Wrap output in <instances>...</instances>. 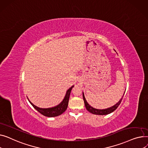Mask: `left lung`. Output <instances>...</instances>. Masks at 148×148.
<instances>
[{"label":"left lung","instance_id":"1","mask_svg":"<svg viewBox=\"0 0 148 148\" xmlns=\"http://www.w3.org/2000/svg\"><path fill=\"white\" fill-rule=\"evenodd\" d=\"M115 51V50H114ZM116 52V51H115ZM125 93V92H124ZM82 94H83V99H84V103H85V108L86 109V110H87L88 112H90V113H91V114H94V115H108V114H110V113L113 112L114 110H115L119 106V105H120V103L121 102V101H122L123 100V96L122 97V98H121L120 99V100L117 103H116L115 105L112 106L110 108H108L107 109H95V108H94L93 107L91 106L88 103V102L86 101V99H85V95H84V92H82Z\"/></svg>","mask_w":148,"mask_h":148}]
</instances>
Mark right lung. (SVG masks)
<instances>
[{
	"instance_id": "obj_1",
	"label": "right lung",
	"mask_w": 148,
	"mask_h": 148,
	"mask_svg": "<svg viewBox=\"0 0 148 148\" xmlns=\"http://www.w3.org/2000/svg\"><path fill=\"white\" fill-rule=\"evenodd\" d=\"M73 86H74V85L72 86L70 88H69L67 90L63 101L60 103H59L58 105H57L54 107H52V108H39L34 105H33V104L29 100V99L28 98H27V99H28L31 105L33 106V108L36 110H38L39 113H40V114H42L43 115H44L45 116H48V117L57 116L62 115L63 113L64 112L65 110L67 109L69 97H70L71 92V90Z\"/></svg>"
}]
</instances>
